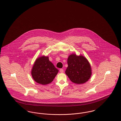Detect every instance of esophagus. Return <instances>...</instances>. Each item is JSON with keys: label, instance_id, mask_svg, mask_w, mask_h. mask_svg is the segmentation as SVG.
Listing matches in <instances>:
<instances>
[{"label": "esophagus", "instance_id": "34e87169", "mask_svg": "<svg viewBox=\"0 0 121 121\" xmlns=\"http://www.w3.org/2000/svg\"><path fill=\"white\" fill-rule=\"evenodd\" d=\"M59 71H60V72H61V73H63V72H64V70H63V69H61L59 70Z\"/></svg>", "mask_w": 121, "mask_h": 121}]
</instances>
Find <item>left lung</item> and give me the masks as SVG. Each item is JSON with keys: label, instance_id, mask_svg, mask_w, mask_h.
Masks as SVG:
<instances>
[{"label": "left lung", "instance_id": "8db88e82", "mask_svg": "<svg viewBox=\"0 0 121 121\" xmlns=\"http://www.w3.org/2000/svg\"><path fill=\"white\" fill-rule=\"evenodd\" d=\"M68 64L65 73L72 82L78 84H83L90 78L91 67L84 56H77L75 53H73L68 58Z\"/></svg>", "mask_w": 121, "mask_h": 121}]
</instances>
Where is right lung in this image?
Here are the masks:
<instances>
[{
    "label": "right lung",
    "mask_w": 121,
    "mask_h": 121,
    "mask_svg": "<svg viewBox=\"0 0 121 121\" xmlns=\"http://www.w3.org/2000/svg\"><path fill=\"white\" fill-rule=\"evenodd\" d=\"M58 72L54 65L44 56L38 58L34 64L31 74L34 80L42 85H46L53 80Z\"/></svg>",
    "instance_id": "right-lung-1"
}]
</instances>
